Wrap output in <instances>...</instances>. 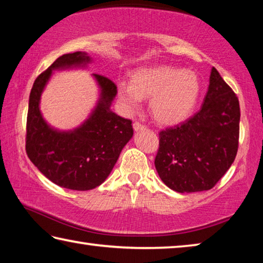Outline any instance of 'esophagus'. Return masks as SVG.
I'll list each match as a JSON object with an SVG mask.
<instances>
[{
    "label": "esophagus",
    "mask_w": 263,
    "mask_h": 263,
    "mask_svg": "<svg viewBox=\"0 0 263 263\" xmlns=\"http://www.w3.org/2000/svg\"><path fill=\"white\" fill-rule=\"evenodd\" d=\"M133 128H135L136 131L145 130V128H146V125H144V124H141L140 122H135V123H133Z\"/></svg>",
    "instance_id": "34e87169"
}]
</instances>
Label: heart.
I'll return each mask as SVG.
<instances>
[{"label": "heart", "instance_id": "1", "mask_svg": "<svg viewBox=\"0 0 263 263\" xmlns=\"http://www.w3.org/2000/svg\"><path fill=\"white\" fill-rule=\"evenodd\" d=\"M201 81L193 70L171 66L140 68L132 82L119 80L117 95L122 109L131 114L149 97V109L159 123L174 125L185 121L197 104Z\"/></svg>", "mask_w": 263, "mask_h": 263}]
</instances>
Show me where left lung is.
<instances>
[{"instance_id": "8db88e82", "label": "left lung", "mask_w": 263, "mask_h": 263, "mask_svg": "<svg viewBox=\"0 0 263 263\" xmlns=\"http://www.w3.org/2000/svg\"><path fill=\"white\" fill-rule=\"evenodd\" d=\"M239 123L238 97L213 67L201 110L159 132L154 164L160 179L177 193L213 188L237 155Z\"/></svg>"}]
</instances>
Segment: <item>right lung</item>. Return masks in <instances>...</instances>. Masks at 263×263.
Instances as JSON below:
<instances>
[{
    "label": "right lung",
    "instance_id": "right-lung-1",
    "mask_svg": "<svg viewBox=\"0 0 263 263\" xmlns=\"http://www.w3.org/2000/svg\"><path fill=\"white\" fill-rule=\"evenodd\" d=\"M89 61L90 58L82 52L59 57L34 80L29 99L26 154L48 180L70 190H90L103 183L133 136L131 119L110 110L117 86L101 74H94L101 87L99 104L81 126L74 131L59 132L43 119L39 100L52 70Z\"/></svg>",
    "mask_w": 263,
    "mask_h": 263
}]
</instances>
